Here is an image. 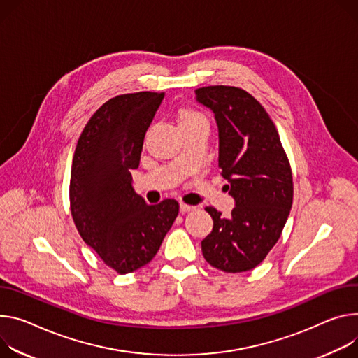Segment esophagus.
I'll use <instances>...</instances> for the list:
<instances>
[{
  "mask_svg": "<svg viewBox=\"0 0 358 358\" xmlns=\"http://www.w3.org/2000/svg\"><path fill=\"white\" fill-rule=\"evenodd\" d=\"M194 208H196V207H192V206H187V204H180V213L181 214H185V213H189V211H192Z\"/></svg>",
  "mask_w": 358,
  "mask_h": 358,
  "instance_id": "1",
  "label": "esophagus"
}]
</instances>
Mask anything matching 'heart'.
Here are the masks:
<instances>
[{
    "label": "heart",
    "instance_id": "heart-1",
    "mask_svg": "<svg viewBox=\"0 0 358 358\" xmlns=\"http://www.w3.org/2000/svg\"><path fill=\"white\" fill-rule=\"evenodd\" d=\"M176 118H177V122H178L180 128L191 127V125L201 124V122H208L203 113L194 110V108H189V107L180 108L176 114Z\"/></svg>",
    "mask_w": 358,
    "mask_h": 358
}]
</instances>
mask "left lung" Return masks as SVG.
<instances>
[{
  "mask_svg": "<svg viewBox=\"0 0 358 358\" xmlns=\"http://www.w3.org/2000/svg\"><path fill=\"white\" fill-rule=\"evenodd\" d=\"M218 127V167L234 199L231 217L213 207L203 255L225 273L252 270L278 241L292 206V176L277 128L252 95L237 87L196 90Z\"/></svg>",
  "mask_w": 358,
  "mask_h": 358,
  "instance_id": "obj_1",
  "label": "left lung"
}]
</instances>
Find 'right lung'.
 <instances>
[{
    "label": "right lung",
    "mask_w": 358,
    "mask_h": 358,
    "mask_svg": "<svg viewBox=\"0 0 358 358\" xmlns=\"http://www.w3.org/2000/svg\"><path fill=\"white\" fill-rule=\"evenodd\" d=\"M164 94H124L87 122L76 147L70 203L77 230L120 274L148 264L178 214L176 200L148 206L133 187L147 129Z\"/></svg>",
    "instance_id": "1"
}]
</instances>
